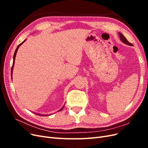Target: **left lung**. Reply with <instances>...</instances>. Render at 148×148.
<instances>
[{
	"label": "left lung",
	"mask_w": 148,
	"mask_h": 148,
	"mask_svg": "<svg viewBox=\"0 0 148 148\" xmlns=\"http://www.w3.org/2000/svg\"><path fill=\"white\" fill-rule=\"evenodd\" d=\"M119 36H120V40L121 41H122V42H123V43H125V44H127V45H128V46H133V44H131V43H130L128 41H127V39L125 38V37L121 33H119Z\"/></svg>",
	"instance_id": "left-lung-1"
}]
</instances>
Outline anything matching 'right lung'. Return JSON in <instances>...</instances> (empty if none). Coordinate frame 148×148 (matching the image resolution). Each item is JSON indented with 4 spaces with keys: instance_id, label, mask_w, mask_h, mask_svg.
Here are the masks:
<instances>
[{
    "instance_id": "1",
    "label": "right lung",
    "mask_w": 148,
    "mask_h": 148,
    "mask_svg": "<svg viewBox=\"0 0 148 148\" xmlns=\"http://www.w3.org/2000/svg\"><path fill=\"white\" fill-rule=\"evenodd\" d=\"M26 41V39L25 40V41H23V42H22L21 44H20L18 46H17V47H16V50H15V53H14V56H13V65H12V70H11V77H12V73H13V66H14V63H15V57H16V52H17V51H18V48H19V47L22 44H23L25 41ZM65 106V105H64ZM64 106H63V107H62V108H61L59 111H60V110H62V109H63V108H64ZM35 114H37V115H41V116H49L48 115H42V114H37V113H34Z\"/></svg>"
}]
</instances>
